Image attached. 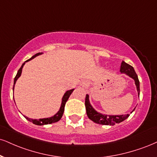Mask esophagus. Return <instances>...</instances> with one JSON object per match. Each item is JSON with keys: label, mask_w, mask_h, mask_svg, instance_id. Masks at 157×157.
I'll return each instance as SVG.
<instances>
[{"label": "esophagus", "mask_w": 157, "mask_h": 157, "mask_svg": "<svg viewBox=\"0 0 157 157\" xmlns=\"http://www.w3.org/2000/svg\"><path fill=\"white\" fill-rule=\"evenodd\" d=\"M88 82H87L86 80H83V81H82V82H81V86H82V87H86L87 86H88Z\"/></svg>", "instance_id": "34e87169"}]
</instances>
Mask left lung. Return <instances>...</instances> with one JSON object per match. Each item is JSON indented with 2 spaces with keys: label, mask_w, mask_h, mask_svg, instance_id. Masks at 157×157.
I'll return each mask as SVG.
<instances>
[{
  "label": "left lung",
  "mask_w": 157,
  "mask_h": 157,
  "mask_svg": "<svg viewBox=\"0 0 157 157\" xmlns=\"http://www.w3.org/2000/svg\"><path fill=\"white\" fill-rule=\"evenodd\" d=\"M120 72L121 74H124V75H127V76L131 77L132 79H133L134 81H135V84L136 86V88H137V94H138V97H140V82L138 80V77H137L134 68L123 60L121 62V65ZM85 105H86L87 116L89 118V119L91 120L94 123L101 124V125L113 126L116 124H119V123L124 121V120H126L129 116V114L107 115L97 112L92 106L91 104H90L89 95L88 94H86ZM135 108L136 107L133 109L132 113L135 110Z\"/></svg>",
  "instance_id": "obj_1"
}]
</instances>
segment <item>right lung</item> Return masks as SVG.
<instances>
[{
	"label": "right lung",
	"mask_w": 157,
	"mask_h": 157,
	"mask_svg": "<svg viewBox=\"0 0 157 157\" xmlns=\"http://www.w3.org/2000/svg\"><path fill=\"white\" fill-rule=\"evenodd\" d=\"M42 54H43V52H39V53H36V55H34L33 56H32V57L30 58V59L27 60L26 61H25L24 63H22V65L21 66V67H20V69H19L17 73L16 77H14V86H13V91H14V85H15V83H16L17 80H18L19 77L21 76L22 68H23L24 65L25 64L26 62H28L29 60L33 59V58L36 57V56H40V55H42ZM74 90H75V88H72V89H70V90H68L65 92V94H63V97H62L61 104H60V107L59 108V110H58V112L54 115V116H51V117H50V118H39V119H32V118H29L28 117L25 116H24V117L28 121H31V122L33 123V124H36V125H38V126H43V125H46V124H53V123H56V122L58 121H60V118H62V116H63V112H64V107H65L66 102H67L68 99H69V97H70L71 93H72V92L74 91ZM13 98H14V97H13ZM14 103H15V101H14Z\"/></svg>",
	"instance_id": "obj_1"
}]
</instances>
